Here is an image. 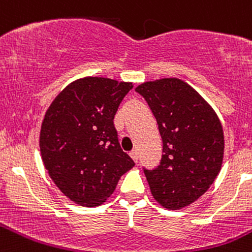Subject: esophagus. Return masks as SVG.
<instances>
[{
  "label": "esophagus",
  "mask_w": 252,
  "mask_h": 252,
  "mask_svg": "<svg viewBox=\"0 0 252 252\" xmlns=\"http://www.w3.org/2000/svg\"><path fill=\"white\" fill-rule=\"evenodd\" d=\"M130 158H133V160H134V162H138V153H136V150H133V151H131V153H130Z\"/></svg>",
  "instance_id": "1"
}]
</instances>
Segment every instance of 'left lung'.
Returning <instances> with one entry per match:
<instances>
[{"instance_id":"obj_1","label":"left lung","mask_w":252,"mask_h":252,"mask_svg":"<svg viewBox=\"0 0 252 252\" xmlns=\"http://www.w3.org/2000/svg\"><path fill=\"white\" fill-rule=\"evenodd\" d=\"M145 98L162 138V158L144 170L154 199L177 211L203 196L219 175L224 131L211 104L187 82L160 79L135 89Z\"/></svg>"}]
</instances>
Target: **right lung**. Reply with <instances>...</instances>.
Instances as JSON below:
<instances>
[{"label": "right lung", "mask_w": 252, "mask_h": 252, "mask_svg": "<svg viewBox=\"0 0 252 252\" xmlns=\"http://www.w3.org/2000/svg\"><path fill=\"white\" fill-rule=\"evenodd\" d=\"M131 82L84 77L67 85L45 112L39 136L41 160L63 193L97 207L135 165L122 150L113 119Z\"/></svg>", "instance_id": "obj_1"}]
</instances>
